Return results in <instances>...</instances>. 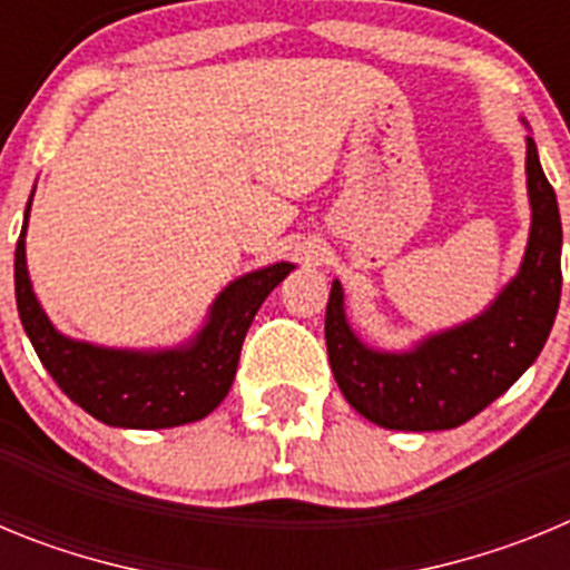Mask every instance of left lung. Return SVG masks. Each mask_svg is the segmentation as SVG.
<instances>
[{
    "mask_svg": "<svg viewBox=\"0 0 570 570\" xmlns=\"http://www.w3.org/2000/svg\"><path fill=\"white\" fill-rule=\"evenodd\" d=\"M531 239L517 279L491 308L436 334L411 354H380L347 328L342 285L325 311L334 380L365 420L391 431H445L476 416L520 380L546 345L562 294V223L557 194L528 136Z\"/></svg>",
    "mask_w": 570,
    "mask_h": 570,
    "instance_id": "left-lung-1",
    "label": "left lung"
}]
</instances>
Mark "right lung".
Wrapping results in <instances>:
<instances>
[{"instance_id":"obj_1","label":"right lung","mask_w":570,"mask_h":570,"mask_svg":"<svg viewBox=\"0 0 570 570\" xmlns=\"http://www.w3.org/2000/svg\"><path fill=\"white\" fill-rule=\"evenodd\" d=\"M28 210L13 259L17 308L24 334L53 382L105 425L174 428L208 416L234 385L242 342L256 311L294 265L276 262L228 285L214 302L203 334L190 345L159 354L94 347L59 334L39 308L24 268Z\"/></svg>"}]
</instances>
